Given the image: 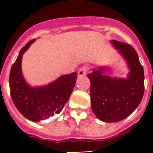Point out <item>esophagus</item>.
<instances>
[{
    "instance_id": "1",
    "label": "esophagus",
    "mask_w": 153,
    "mask_h": 153,
    "mask_svg": "<svg viewBox=\"0 0 153 153\" xmlns=\"http://www.w3.org/2000/svg\"><path fill=\"white\" fill-rule=\"evenodd\" d=\"M86 72H87V67L83 66V67H81L79 70V71H78V76H85L86 74Z\"/></svg>"
}]
</instances>
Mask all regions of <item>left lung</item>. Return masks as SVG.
<instances>
[{
	"label": "left lung",
	"mask_w": 153,
	"mask_h": 153,
	"mask_svg": "<svg viewBox=\"0 0 153 153\" xmlns=\"http://www.w3.org/2000/svg\"><path fill=\"white\" fill-rule=\"evenodd\" d=\"M112 44L128 63L126 79L106 75V67L87 74L90 80V97L93 113L106 123L119 122L129 117L141 102L144 93V70L136 50L117 40Z\"/></svg>",
	"instance_id": "8db88e82"
}]
</instances>
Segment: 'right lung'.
Listing matches in <instances>:
<instances>
[{
	"label": "right lung",
	"mask_w": 153,
	"mask_h": 153,
	"mask_svg": "<svg viewBox=\"0 0 153 153\" xmlns=\"http://www.w3.org/2000/svg\"><path fill=\"white\" fill-rule=\"evenodd\" d=\"M35 39L21 50L10 72V93L13 104L25 118L33 122L47 120L62 111L75 86L76 72L61 76L47 86L31 87L27 83L21 71V60L24 52Z\"/></svg>",
	"instance_id": "1"
}]
</instances>
